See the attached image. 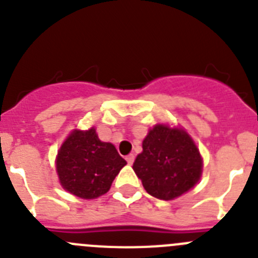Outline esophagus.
I'll return each mask as SVG.
<instances>
[{
    "instance_id": "1",
    "label": "esophagus",
    "mask_w": 258,
    "mask_h": 258,
    "mask_svg": "<svg viewBox=\"0 0 258 258\" xmlns=\"http://www.w3.org/2000/svg\"><path fill=\"white\" fill-rule=\"evenodd\" d=\"M134 158H136V157H134V154H127L126 156V162H127V164H133V162H134Z\"/></svg>"
}]
</instances>
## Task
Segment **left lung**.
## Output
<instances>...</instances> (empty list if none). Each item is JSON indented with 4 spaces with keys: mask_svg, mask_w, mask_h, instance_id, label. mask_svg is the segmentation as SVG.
I'll return each mask as SVG.
<instances>
[{
    "mask_svg": "<svg viewBox=\"0 0 258 258\" xmlns=\"http://www.w3.org/2000/svg\"><path fill=\"white\" fill-rule=\"evenodd\" d=\"M203 159L186 132L158 124L143 141L133 170L149 195L172 200L196 185Z\"/></svg>",
    "mask_w": 258,
    "mask_h": 258,
    "instance_id": "obj_1",
    "label": "left lung"
}]
</instances>
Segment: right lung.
<instances>
[{"label": "right lung", "mask_w": 258, "mask_h": 258, "mask_svg": "<svg viewBox=\"0 0 258 258\" xmlns=\"http://www.w3.org/2000/svg\"><path fill=\"white\" fill-rule=\"evenodd\" d=\"M126 161L111 143L101 142L96 131H75L57 157V172L63 187L82 199H95L109 191Z\"/></svg>", "instance_id": "1"}]
</instances>
